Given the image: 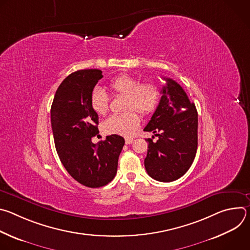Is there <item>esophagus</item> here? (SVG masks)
<instances>
[{"instance_id":"34e87169","label":"esophagus","mask_w":250,"mask_h":250,"mask_svg":"<svg viewBox=\"0 0 250 250\" xmlns=\"http://www.w3.org/2000/svg\"><path fill=\"white\" fill-rule=\"evenodd\" d=\"M133 142L132 138H125V145H131Z\"/></svg>"}]
</instances>
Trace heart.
Listing matches in <instances>:
<instances>
[{
	"label": "heart",
	"mask_w": 250,
	"mask_h": 250,
	"mask_svg": "<svg viewBox=\"0 0 250 250\" xmlns=\"http://www.w3.org/2000/svg\"><path fill=\"white\" fill-rule=\"evenodd\" d=\"M111 90L124 96L122 114H115L105 119L102 124V130L106 134L129 136L139 126L140 119L136 112L142 116L151 115L157 108L161 91L159 86L151 81L140 83V80L128 74H122L110 83ZM93 111L103 116L109 110V97L101 88H95L90 97Z\"/></svg>",
	"instance_id": "1"
}]
</instances>
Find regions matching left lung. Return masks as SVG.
Masks as SVG:
<instances>
[{
    "instance_id": "1",
    "label": "left lung",
    "mask_w": 250,
    "mask_h": 250,
    "mask_svg": "<svg viewBox=\"0 0 250 250\" xmlns=\"http://www.w3.org/2000/svg\"><path fill=\"white\" fill-rule=\"evenodd\" d=\"M161 99L145 131L157 140L148 142L145 166L147 174L160 182H172L191 167L198 147V113L183 88L165 78Z\"/></svg>"
}]
</instances>
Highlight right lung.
<instances>
[{"instance_id": "add662e5", "label": "right lung", "mask_w": 250, "mask_h": 250, "mask_svg": "<svg viewBox=\"0 0 250 250\" xmlns=\"http://www.w3.org/2000/svg\"><path fill=\"white\" fill-rule=\"evenodd\" d=\"M103 78L99 69L78 70L59 85L51 105V127L61 163L80 184L99 188L117 174L118 160L125 146L121 135L112 134L95 145L99 117L91 108L90 97Z\"/></svg>"}]
</instances>
